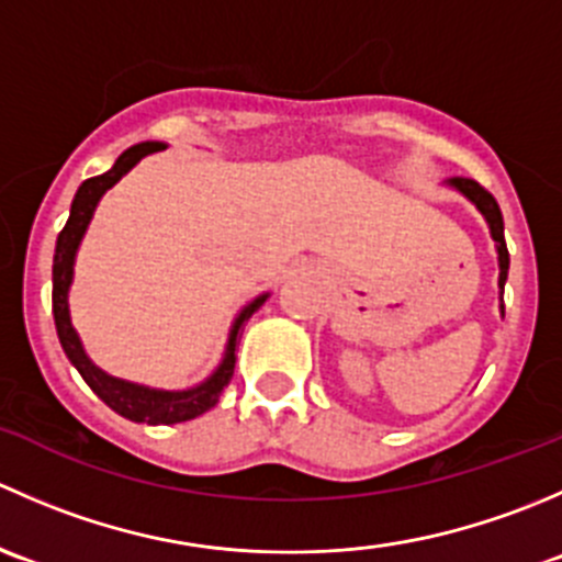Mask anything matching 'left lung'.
Listing matches in <instances>:
<instances>
[{
	"instance_id": "1",
	"label": "left lung",
	"mask_w": 562,
	"mask_h": 562,
	"mask_svg": "<svg viewBox=\"0 0 562 562\" xmlns=\"http://www.w3.org/2000/svg\"><path fill=\"white\" fill-rule=\"evenodd\" d=\"M451 184H454L459 192H464V195H468L470 201L481 209V214L486 217V223H490L492 239L497 241V258H501V288H506L508 247H506V236H503V214H501V206H497L495 195H492L490 190H484V187H481L475 179H468V176H457V179H451Z\"/></svg>"
}]
</instances>
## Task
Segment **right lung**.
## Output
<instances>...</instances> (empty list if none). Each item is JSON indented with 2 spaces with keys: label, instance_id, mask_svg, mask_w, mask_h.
<instances>
[{
  "label": "right lung",
  "instance_id": "add662e5",
  "mask_svg": "<svg viewBox=\"0 0 562 562\" xmlns=\"http://www.w3.org/2000/svg\"><path fill=\"white\" fill-rule=\"evenodd\" d=\"M160 149H166V146L162 144L133 146V149L119 155V160L113 162L111 171H105L103 176H92V179L83 181V184L78 187L76 198H72L70 217H67V225L61 228L59 239H56V255H54V323H56V334H59V342L61 348H65L67 359L76 364V370L81 372V378L89 383V389H92L94 394L111 407V411H116L119 416L130 418V422H140V424H179L206 413L209 407L220 400V394H223L225 386H228L231 378H234L236 339H239L241 323H245L247 317L266 302V296H260L255 299L249 307L241 310V315L236 317L234 323V331H231L228 350H225L223 364H220V370L198 389L155 391V389L135 386V383L105 375L103 370H98V367L87 359V353H83L81 348V339H78V334L72 331L70 326V313H67V288H70V280H72V258H76L78 241H81L83 231H87L89 220H92L94 206H98V201L103 198L108 187L116 184V181L122 179V176L127 173L140 157L155 155V151Z\"/></svg>",
  "mask_w": 562,
  "mask_h": 562
}]
</instances>
